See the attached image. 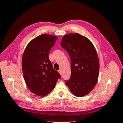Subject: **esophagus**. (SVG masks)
<instances>
[{
  "instance_id": "1",
  "label": "esophagus",
  "mask_w": 123,
  "mask_h": 123,
  "mask_svg": "<svg viewBox=\"0 0 123 123\" xmlns=\"http://www.w3.org/2000/svg\"><path fill=\"white\" fill-rule=\"evenodd\" d=\"M58 72H59V73L60 75L62 74V70L61 69H59V70H58Z\"/></svg>"
}]
</instances>
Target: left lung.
<instances>
[{"instance_id":"8db88e82","label":"left lung","mask_w":123,"mask_h":123,"mask_svg":"<svg viewBox=\"0 0 123 123\" xmlns=\"http://www.w3.org/2000/svg\"><path fill=\"white\" fill-rule=\"evenodd\" d=\"M61 45L71 60V76L65 83L75 96L89 94L96 85L99 72L98 56L87 37L79 34L64 35Z\"/></svg>"}]
</instances>
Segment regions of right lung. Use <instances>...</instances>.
<instances>
[{"instance_id":"1","label":"right lung","mask_w":123,"mask_h":123,"mask_svg":"<svg viewBox=\"0 0 123 123\" xmlns=\"http://www.w3.org/2000/svg\"><path fill=\"white\" fill-rule=\"evenodd\" d=\"M57 39L51 35H39L28 43L23 55L24 80L29 90L38 96L48 94L61 77L49 59V52Z\"/></svg>"}]
</instances>
